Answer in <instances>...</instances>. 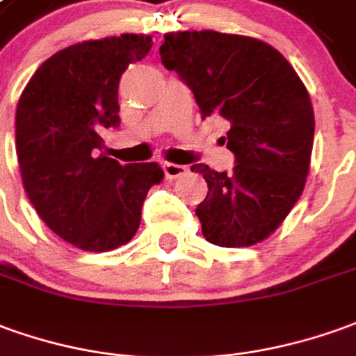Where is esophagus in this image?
<instances>
[{"label":"esophagus","instance_id":"obj_1","mask_svg":"<svg viewBox=\"0 0 356 356\" xmlns=\"http://www.w3.org/2000/svg\"><path fill=\"white\" fill-rule=\"evenodd\" d=\"M163 170L166 178H178V176H184L188 172V166L186 164H174V163H163Z\"/></svg>","mask_w":356,"mask_h":356}]
</instances>
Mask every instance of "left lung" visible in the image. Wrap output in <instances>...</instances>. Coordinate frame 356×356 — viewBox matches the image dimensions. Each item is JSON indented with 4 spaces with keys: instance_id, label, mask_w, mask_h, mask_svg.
<instances>
[{
    "instance_id": "left-lung-1",
    "label": "left lung",
    "mask_w": 356,
    "mask_h": 356,
    "mask_svg": "<svg viewBox=\"0 0 356 356\" xmlns=\"http://www.w3.org/2000/svg\"><path fill=\"white\" fill-rule=\"evenodd\" d=\"M166 70L192 89L202 118L230 124V172L193 164L209 192L195 215L211 244L252 246L285 220L305 190L314 110L305 83L279 51L250 36L184 31L164 34Z\"/></svg>"
}]
</instances>
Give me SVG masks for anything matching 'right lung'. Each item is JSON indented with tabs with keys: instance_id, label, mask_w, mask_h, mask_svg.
<instances>
[{
	"instance_id": "add662e5",
	"label": "right lung",
	"mask_w": 356,
	"mask_h": 356,
	"mask_svg": "<svg viewBox=\"0 0 356 356\" xmlns=\"http://www.w3.org/2000/svg\"><path fill=\"white\" fill-rule=\"evenodd\" d=\"M151 46L145 34L73 44L44 61L17 104L26 195L60 238L87 252L134 238L147 192L164 176L156 163L120 164L100 154V129L120 126V77Z\"/></svg>"
}]
</instances>
